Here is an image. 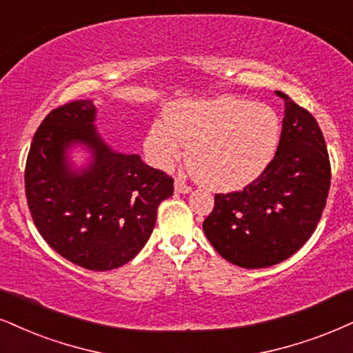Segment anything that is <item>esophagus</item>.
Masks as SVG:
<instances>
[{"mask_svg": "<svg viewBox=\"0 0 353 353\" xmlns=\"http://www.w3.org/2000/svg\"><path fill=\"white\" fill-rule=\"evenodd\" d=\"M175 191H176V193H181V194L190 193V191H191V186H190V185H186L185 181L176 180V181H175Z\"/></svg>", "mask_w": 353, "mask_h": 353, "instance_id": "34e87169", "label": "esophagus"}]
</instances>
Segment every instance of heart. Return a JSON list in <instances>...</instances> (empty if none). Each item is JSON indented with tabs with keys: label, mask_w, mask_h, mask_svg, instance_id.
<instances>
[{
	"label": "heart",
	"mask_w": 353,
	"mask_h": 353,
	"mask_svg": "<svg viewBox=\"0 0 353 353\" xmlns=\"http://www.w3.org/2000/svg\"><path fill=\"white\" fill-rule=\"evenodd\" d=\"M280 141V117L268 104L234 97L185 99L165 110V124L154 123L145 152L168 170L188 145L186 163L210 188L232 191L263 173Z\"/></svg>",
	"instance_id": "obj_1"
}]
</instances>
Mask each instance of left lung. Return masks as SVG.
I'll return each mask as SVG.
<instances>
[{
	"mask_svg": "<svg viewBox=\"0 0 353 353\" xmlns=\"http://www.w3.org/2000/svg\"><path fill=\"white\" fill-rule=\"evenodd\" d=\"M276 154L242 191L219 193L204 219L208 241L223 259L242 268L286 260L312 236L327 201L330 162L319 124L288 94Z\"/></svg>",
	"mask_w": 353,
	"mask_h": 353,
	"instance_id": "1",
	"label": "left lung"
}]
</instances>
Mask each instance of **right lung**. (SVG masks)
I'll use <instances>...</instances> for the list:
<instances>
[{
    "label": "right lung",
    "instance_id": "1",
    "mask_svg": "<svg viewBox=\"0 0 353 353\" xmlns=\"http://www.w3.org/2000/svg\"><path fill=\"white\" fill-rule=\"evenodd\" d=\"M91 99L52 110L34 134L24 170L26 198L39 234L68 262L94 272L123 267L149 241L173 178L139 155L111 150L94 128ZM85 143L94 162L70 170L66 149Z\"/></svg>",
    "mask_w": 353,
    "mask_h": 353
}]
</instances>
